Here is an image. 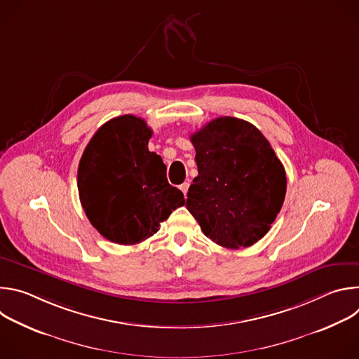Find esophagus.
Listing matches in <instances>:
<instances>
[{"label": "esophagus", "mask_w": 359, "mask_h": 359, "mask_svg": "<svg viewBox=\"0 0 359 359\" xmlns=\"http://www.w3.org/2000/svg\"><path fill=\"white\" fill-rule=\"evenodd\" d=\"M189 186H190V184H189V183H187V182H184V183H183V184H180V186H179V189H180V190H182V191H183V194H184V197H186V194H187V190H189Z\"/></svg>", "instance_id": "1"}]
</instances>
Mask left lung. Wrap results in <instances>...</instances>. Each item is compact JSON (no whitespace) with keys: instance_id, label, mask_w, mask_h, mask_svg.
Segmentation results:
<instances>
[{"instance_id":"1","label":"left lung","mask_w":359,"mask_h":359,"mask_svg":"<svg viewBox=\"0 0 359 359\" xmlns=\"http://www.w3.org/2000/svg\"><path fill=\"white\" fill-rule=\"evenodd\" d=\"M198 175L186 208L204 236L227 248L263 238L281 210L285 170L263 133L243 119L220 116L190 136Z\"/></svg>"}]
</instances>
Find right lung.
<instances>
[{
  "mask_svg": "<svg viewBox=\"0 0 359 359\" xmlns=\"http://www.w3.org/2000/svg\"><path fill=\"white\" fill-rule=\"evenodd\" d=\"M151 129L122 115L102 125L78 168V190L90 224L112 243L130 245L155 234L184 196L169 184L166 166L149 151Z\"/></svg>",
  "mask_w": 359,
  "mask_h": 359,
  "instance_id": "obj_1",
  "label": "right lung"
}]
</instances>
